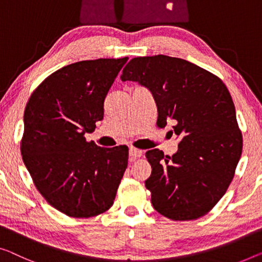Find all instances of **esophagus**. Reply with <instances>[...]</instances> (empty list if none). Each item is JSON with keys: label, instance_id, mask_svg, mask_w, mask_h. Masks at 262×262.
<instances>
[{"label": "esophagus", "instance_id": "esophagus-1", "mask_svg": "<svg viewBox=\"0 0 262 262\" xmlns=\"http://www.w3.org/2000/svg\"><path fill=\"white\" fill-rule=\"evenodd\" d=\"M129 156H130L132 160H135V159H138V158H141V156H142V150L136 149V148L130 147V148H129Z\"/></svg>", "mask_w": 262, "mask_h": 262}]
</instances>
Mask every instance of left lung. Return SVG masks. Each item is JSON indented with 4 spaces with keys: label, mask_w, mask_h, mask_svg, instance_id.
<instances>
[{
    "label": "left lung",
    "mask_w": 262,
    "mask_h": 262,
    "mask_svg": "<svg viewBox=\"0 0 262 262\" xmlns=\"http://www.w3.org/2000/svg\"><path fill=\"white\" fill-rule=\"evenodd\" d=\"M121 80L149 89L159 127L170 120L175 123L177 153H146L151 174L144 185L154 209L174 221L206 215L231 185L243 153V134L227 87L208 70L166 55L132 58Z\"/></svg>",
    "instance_id": "left-lung-1"
}]
</instances>
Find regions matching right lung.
<instances>
[{
	"label": "right lung",
	"mask_w": 262,
	"mask_h": 262,
	"mask_svg": "<svg viewBox=\"0 0 262 262\" xmlns=\"http://www.w3.org/2000/svg\"><path fill=\"white\" fill-rule=\"evenodd\" d=\"M122 58L68 64L41 82L25 109L21 154L47 202L72 217H92L114 204L128 165V148L88 142L103 119V102Z\"/></svg>",
	"instance_id": "add662e5"
}]
</instances>
